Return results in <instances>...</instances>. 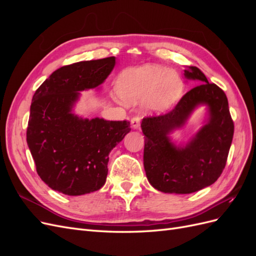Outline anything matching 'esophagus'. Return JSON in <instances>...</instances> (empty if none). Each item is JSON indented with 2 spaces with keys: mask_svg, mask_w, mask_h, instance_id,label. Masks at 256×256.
<instances>
[{
  "mask_svg": "<svg viewBox=\"0 0 256 256\" xmlns=\"http://www.w3.org/2000/svg\"><path fill=\"white\" fill-rule=\"evenodd\" d=\"M140 122H141V118H138V116H134V118H132V120H131V126H132L134 129H138L140 128Z\"/></svg>",
  "mask_w": 256,
  "mask_h": 256,
  "instance_id": "esophagus-1",
  "label": "esophagus"
}]
</instances>
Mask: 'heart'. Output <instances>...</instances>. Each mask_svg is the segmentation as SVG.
<instances>
[{
	"mask_svg": "<svg viewBox=\"0 0 256 256\" xmlns=\"http://www.w3.org/2000/svg\"><path fill=\"white\" fill-rule=\"evenodd\" d=\"M184 85L175 72L159 65H143L124 72L118 82V90L125 104L143 102L150 113H164L178 102Z\"/></svg>",
	"mask_w": 256,
	"mask_h": 256,
	"instance_id": "b5f03b06",
	"label": "heart"
}]
</instances>
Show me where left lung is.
<instances>
[{
	"label": "left lung",
	"mask_w": 256,
	"mask_h": 256,
	"mask_svg": "<svg viewBox=\"0 0 256 256\" xmlns=\"http://www.w3.org/2000/svg\"><path fill=\"white\" fill-rule=\"evenodd\" d=\"M187 80L200 83L164 115L145 118L141 128L145 136L144 168L154 189L164 193H189L204 189L220 177L233 140L234 122L224 92L209 83L196 66L186 67ZM208 106L204 125L184 146H176L169 138L184 126L198 106Z\"/></svg>",
	"instance_id": "1"
}]
</instances>
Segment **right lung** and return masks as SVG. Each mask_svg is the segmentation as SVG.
Listing matches in <instances>:
<instances>
[{
  "label": "right lung",
  "instance_id": "add662e5",
  "mask_svg": "<svg viewBox=\"0 0 256 256\" xmlns=\"http://www.w3.org/2000/svg\"><path fill=\"white\" fill-rule=\"evenodd\" d=\"M114 66V56L63 66L33 96L26 142L42 180L63 194L82 196L102 188L108 156L131 130L127 120H88L74 113L80 92L99 88Z\"/></svg>",
  "mask_w": 256,
  "mask_h": 256
}]
</instances>
